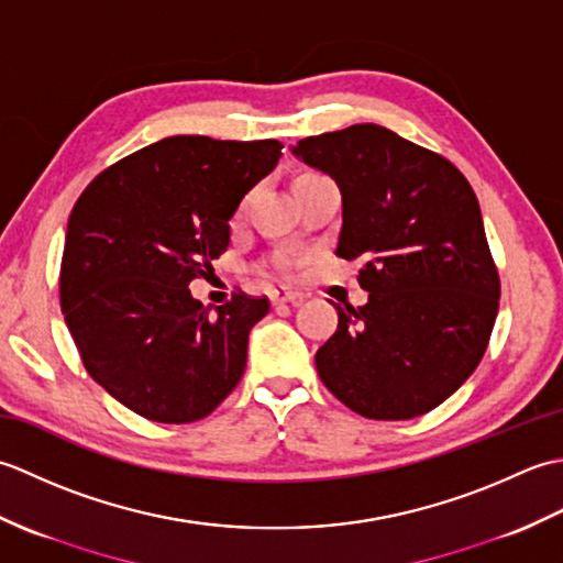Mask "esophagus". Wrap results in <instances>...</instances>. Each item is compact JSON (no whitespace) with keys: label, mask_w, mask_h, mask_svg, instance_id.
<instances>
[{"label":"esophagus","mask_w":563,"mask_h":563,"mask_svg":"<svg viewBox=\"0 0 563 563\" xmlns=\"http://www.w3.org/2000/svg\"><path fill=\"white\" fill-rule=\"evenodd\" d=\"M300 300H302V295L290 290V288H285V285L271 290V302L273 305H295V302H300Z\"/></svg>","instance_id":"34e87169"}]
</instances>
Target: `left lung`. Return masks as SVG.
I'll list each match as a JSON object with an SVG mask.
<instances>
[{
  "label": "left lung",
  "mask_w": 563,
  "mask_h": 563,
  "mask_svg": "<svg viewBox=\"0 0 563 563\" xmlns=\"http://www.w3.org/2000/svg\"><path fill=\"white\" fill-rule=\"evenodd\" d=\"M292 154L339 184L336 256L363 263L369 292L357 309L336 305V333L314 355L321 382L375 421L428 413L479 365L498 314L479 200L452 162L375 123Z\"/></svg>",
  "instance_id": "obj_1"
}]
</instances>
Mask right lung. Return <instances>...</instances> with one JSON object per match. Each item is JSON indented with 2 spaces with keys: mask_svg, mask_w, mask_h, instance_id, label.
Returning a JSON list of instances; mask_svg holds the SVG:
<instances>
[{
  "mask_svg": "<svg viewBox=\"0 0 563 563\" xmlns=\"http://www.w3.org/2000/svg\"><path fill=\"white\" fill-rule=\"evenodd\" d=\"M280 150L174 135L109 166L71 208L59 307L87 373L130 411L190 423L242 379L268 297L236 292L212 317L188 285L212 273L227 222Z\"/></svg>",
  "mask_w": 563,
  "mask_h": 563,
  "instance_id": "add662e5",
  "label": "right lung"
}]
</instances>
